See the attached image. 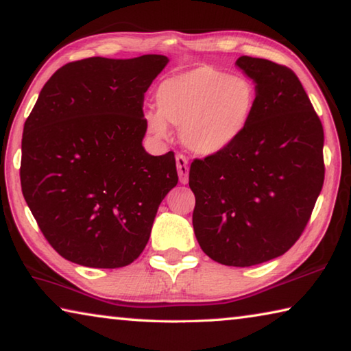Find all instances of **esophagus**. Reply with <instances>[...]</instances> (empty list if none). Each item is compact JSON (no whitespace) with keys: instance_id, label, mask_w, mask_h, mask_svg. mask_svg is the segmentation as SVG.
<instances>
[{"instance_id":"1","label":"esophagus","mask_w":351,"mask_h":351,"mask_svg":"<svg viewBox=\"0 0 351 351\" xmlns=\"http://www.w3.org/2000/svg\"><path fill=\"white\" fill-rule=\"evenodd\" d=\"M176 167L178 175H180V181L182 184L189 182V159L184 154H176Z\"/></svg>"}]
</instances>
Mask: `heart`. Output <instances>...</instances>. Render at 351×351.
<instances>
[{"mask_svg": "<svg viewBox=\"0 0 351 351\" xmlns=\"http://www.w3.org/2000/svg\"><path fill=\"white\" fill-rule=\"evenodd\" d=\"M257 86L243 74L201 66L170 77L156 91V110L145 111L147 130L167 138L180 127L182 144L198 154L226 150L245 133L257 105Z\"/></svg>", "mask_w": 351, "mask_h": 351, "instance_id": "heart-1", "label": "heart"}]
</instances>
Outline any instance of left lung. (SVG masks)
<instances>
[{"label":"left lung","mask_w":351,"mask_h":351,"mask_svg":"<svg viewBox=\"0 0 351 351\" xmlns=\"http://www.w3.org/2000/svg\"><path fill=\"white\" fill-rule=\"evenodd\" d=\"M255 82L247 128L226 150L193 159V230L206 255L226 266L280 257L299 240L324 186V128L289 68L243 56Z\"/></svg>","instance_id":"left-lung-1"}]
</instances>
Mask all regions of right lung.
<instances>
[{"instance_id": "right-lung-1", "label": "right lung", "mask_w": 351, "mask_h": 351, "mask_svg": "<svg viewBox=\"0 0 351 351\" xmlns=\"http://www.w3.org/2000/svg\"><path fill=\"white\" fill-rule=\"evenodd\" d=\"M165 56L90 57L46 82L26 119L21 190L45 239L73 263L114 269L139 257L178 184L175 153L152 156L144 94Z\"/></svg>"}]
</instances>
